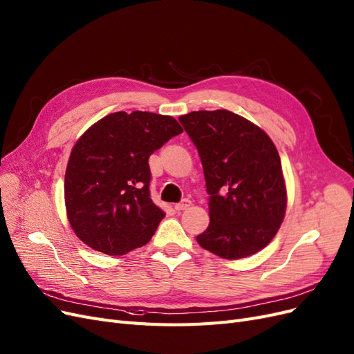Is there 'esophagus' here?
I'll use <instances>...</instances> for the list:
<instances>
[{
    "label": "esophagus",
    "instance_id": "esophagus-1",
    "mask_svg": "<svg viewBox=\"0 0 354 354\" xmlns=\"http://www.w3.org/2000/svg\"><path fill=\"white\" fill-rule=\"evenodd\" d=\"M189 206H191V201H189L188 198H184V200H182L180 203L175 204V210H176V212H180V210H187Z\"/></svg>",
    "mask_w": 354,
    "mask_h": 354
}]
</instances>
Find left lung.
I'll list each match as a JSON object with an SVG mask.
<instances>
[{
	"mask_svg": "<svg viewBox=\"0 0 354 354\" xmlns=\"http://www.w3.org/2000/svg\"><path fill=\"white\" fill-rule=\"evenodd\" d=\"M196 144L206 178L210 223L197 236L227 260L252 256L277 235L287 210V187L269 135L230 110H200L179 118Z\"/></svg>",
	"mask_w": 354,
	"mask_h": 354,
	"instance_id": "8db88e82",
	"label": "left lung"
}]
</instances>
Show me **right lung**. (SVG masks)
Segmentation results:
<instances>
[{
  "mask_svg": "<svg viewBox=\"0 0 354 354\" xmlns=\"http://www.w3.org/2000/svg\"><path fill=\"white\" fill-rule=\"evenodd\" d=\"M182 132L172 116L116 111L81 135L66 167L64 204L84 244L122 256L150 241L165 212L150 197L148 158Z\"/></svg>",
  "mask_w": 354,
  "mask_h": 354,
  "instance_id": "obj_1",
  "label": "right lung"
}]
</instances>
